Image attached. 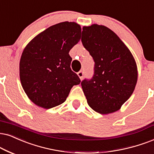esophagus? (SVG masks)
Here are the masks:
<instances>
[{"label": "esophagus", "instance_id": "esophagus-1", "mask_svg": "<svg viewBox=\"0 0 154 154\" xmlns=\"http://www.w3.org/2000/svg\"><path fill=\"white\" fill-rule=\"evenodd\" d=\"M77 75L79 76V77L80 78V79H83V76H84V72L83 71H79L77 72Z\"/></svg>", "mask_w": 154, "mask_h": 154}]
</instances>
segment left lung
Here are the masks:
<instances>
[{"label": "left lung", "instance_id": "8db88e82", "mask_svg": "<svg viewBox=\"0 0 154 154\" xmlns=\"http://www.w3.org/2000/svg\"><path fill=\"white\" fill-rule=\"evenodd\" d=\"M82 42L95 63L92 78L81 82L89 106L102 114L119 110L137 82L134 56L117 35L104 25L84 26Z\"/></svg>", "mask_w": 154, "mask_h": 154}]
</instances>
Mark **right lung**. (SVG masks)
I'll return each mask as SVG.
<instances>
[{"label": "right lung", "mask_w": 154, "mask_h": 154, "mask_svg": "<svg viewBox=\"0 0 154 154\" xmlns=\"http://www.w3.org/2000/svg\"><path fill=\"white\" fill-rule=\"evenodd\" d=\"M80 25L63 22L39 33L23 50L20 79L28 98L37 106L50 109L63 104L80 79L72 71L69 52L81 38Z\"/></svg>", "instance_id": "add662e5"}]
</instances>
